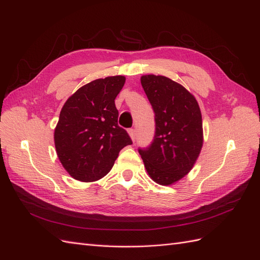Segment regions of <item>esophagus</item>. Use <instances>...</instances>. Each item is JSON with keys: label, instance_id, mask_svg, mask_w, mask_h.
<instances>
[{"label": "esophagus", "instance_id": "34e87169", "mask_svg": "<svg viewBox=\"0 0 260 260\" xmlns=\"http://www.w3.org/2000/svg\"><path fill=\"white\" fill-rule=\"evenodd\" d=\"M137 131H136V129H129L128 130V133H129V136H130V138L132 139V141H135L136 140V133Z\"/></svg>", "mask_w": 260, "mask_h": 260}]
</instances>
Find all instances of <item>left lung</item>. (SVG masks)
Masks as SVG:
<instances>
[{
	"mask_svg": "<svg viewBox=\"0 0 260 260\" xmlns=\"http://www.w3.org/2000/svg\"><path fill=\"white\" fill-rule=\"evenodd\" d=\"M141 84L155 113V135L151 145L139 153L149 177L170 185L190 172L201 153V109L184 86L167 77L142 76Z\"/></svg>",
	"mask_w": 260,
	"mask_h": 260,
	"instance_id": "left-lung-1",
	"label": "left lung"
}]
</instances>
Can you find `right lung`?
<instances>
[{
	"mask_svg": "<svg viewBox=\"0 0 260 260\" xmlns=\"http://www.w3.org/2000/svg\"><path fill=\"white\" fill-rule=\"evenodd\" d=\"M124 81L123 76L91 81L62 106L54 142L62 167L74 179L92 182L105 177L121 149L132 144L118 125L115 105Z\"/></svg>",
	"mask_w": 260,
	"mask_h": 260,
	"instance_id": "add662e5",
	"label": "right lung"
}]
</instances>
